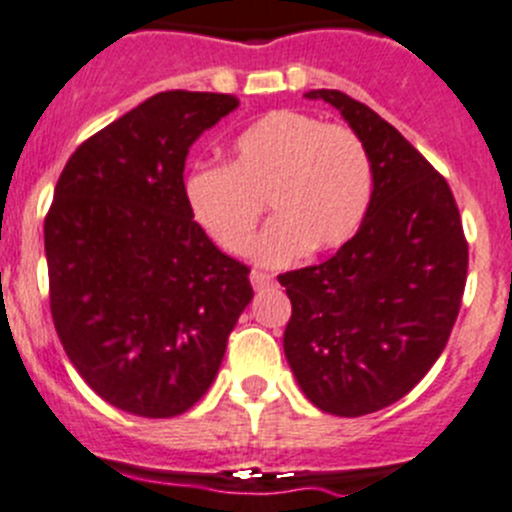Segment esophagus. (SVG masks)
Masks as SVG:
<instances>
[{"label":"esophagus","instance_id":"34e87169","mask_svg":"<svg viewBox=\"0 0 512 512\" xmlns=\"http://www.w3.org/2000/svg\"><path fill=\"white\" fill-rule=\"evenodd\" d=\"M250 283H252V288H255V290H265V288H270V285H272V275H267V272H262V270H252L250 272Z\"/></svg>","mask_w":512,"mask_h":512}]
</instances>
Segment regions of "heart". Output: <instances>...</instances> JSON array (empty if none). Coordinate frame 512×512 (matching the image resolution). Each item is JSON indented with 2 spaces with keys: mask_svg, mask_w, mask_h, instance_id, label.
<instances>
[{
  "mask_svg": "<svg viewBox=\"0 0 512 512\" xmlns=\"http://www.w3.org/2000/svg\"><path fill=\"white\" fill-rule=\"evenodd\" d=\"M186 204L222 250L250 247L262 202L272 222L255 245L262 265L326 252L356 232L371 197L361 138L300 111H272L232 143L227 166H202L184 181Z\"/></svg>",
  "mask_w": 512,
  "mask_h": 512,
  "instance_id": "b5f03b06",
  "label": "heart"
}]
</instances>
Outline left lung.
I'll use <instances>...</instances> for the list:
<instances>
[{
  "label": "left lung",
  "instance_id": "obj_1",
  "mask_svg": "<svg viewBox=\"0 0 512 512\" xmlns=\"http://www.w3.org/2000/svg\"><path fill=\"white\" fill-rule=\"evenodd\" d=\"M361 138L371 199L351 240L321 265L280 275L293 303L283 348L321 412L364 417L424 379L447 346L467 280V242L450 186L369 105L310 90Z\"/></svg>",
  "mask_w": 512,
  "mask_h": 512
}]
</instances>
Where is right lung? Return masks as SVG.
Instances as JSON below:
<instances>
[{
  "mask_svg": "<svg viewBox=\"0 0 512 512\" xmlns=\"http://www.w3.org/2000/svg\"><path fill=\"white\" fill-rule=\"evenodd\" d=\"M166 90L78 146L45 219L50 310L85 384L128 414L166 419L207 394L250 305V270L194 222L191 143L237 108Z\"/></svg>",
  "mask_w": 512,
  "mask_h": 512,
  "instance_id": "1",
  "label": "right lung"
}]
</instances>
